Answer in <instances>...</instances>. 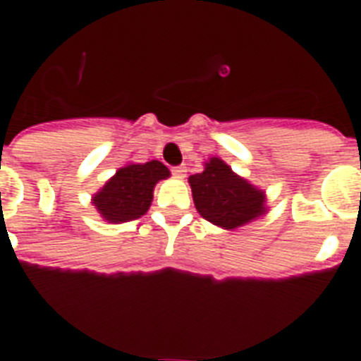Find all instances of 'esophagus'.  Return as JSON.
Wrapping results in <instances>:
<instances>
[{
    "instance_id": "1",
    "label": "esophagus",
    "mask_w": 361,
    "mask_h": 361,
    "mask_svg": "<svg viewBox=\"0 0 361 361\" xmlns=\"http://www.w3.org/2000/svg\"><path fill=\"white\" fill-rule=\"evenodd\" d=\"M185 172H187V169L183 166V164H181V166H174V169H172V174H174L176 178H185Z\"/></svg>"
}]
</instances>
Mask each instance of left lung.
<instances>
[{"instance_id":"8db88e82","label":"left lung","mask_w":361,"mask_h":361,"mask_svg":"<svg viewBox=\"0 0 361 361\" xmlns=\"http://www.w3.org/2000/svg\"><path fill=\"white\" fill-rule=\"evenodd\" d=\"M192 200L204 219L223 228H238L264 214V192L214 157L200 174L189 178Z\"/></svg>"}]
</instances>
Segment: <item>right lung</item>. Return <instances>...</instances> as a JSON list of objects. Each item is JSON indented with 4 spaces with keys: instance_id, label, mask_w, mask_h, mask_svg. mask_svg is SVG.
I'll list each match as a JSON object with an SVG mask.
<instances>
[{
    "instance_id": "add662e5",
    "label": "right lung",
    "mask_w": 361,
    "mask_h": 361,
    "mask_svg": "<svg viewBox=\"0 0 361 361\" xmlns=\"http://www.w3.org/2000/svg\"><path fill=\"white\" fill-rule=\"evenodd\" d=\"M169 176V169L159 161L129 164L106 181V185L93 197V204L99 214L110 223L138 219L152 204L155 183Z\"/></svg>"
}]
</instances>
